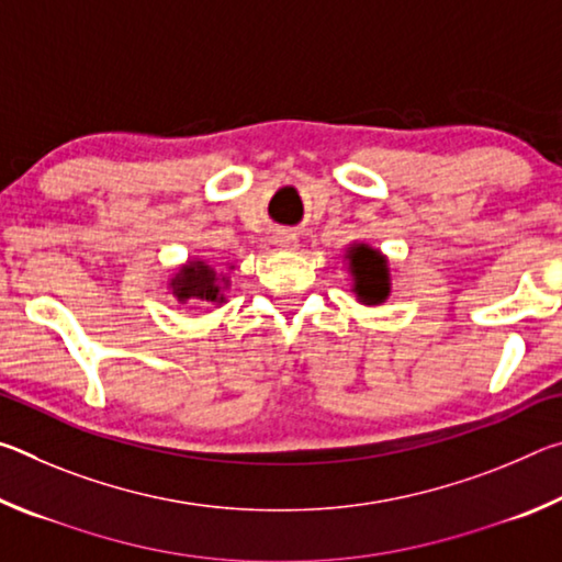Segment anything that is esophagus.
<instances>
[{"instance_id":"34e87169","label":"esophagus","mask_w":562,"mask_h":562,"mask_svg":"<svg viewBox=\"0 0 562 562\" xmlns=\"http://www.w3.org/2000/svg\"><path fill=\"white\" fill-rule=\"evenodd\" d=\"M272 243L280 247V250H292L294 245H297V237H294V233H290V231H280L278 235L272 237Z\"/></svg>"}]
</instances>
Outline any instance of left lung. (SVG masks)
<instances>
[{
	"label": "left lung",
	"mask_w": 562,
	"mask_h": 562,
	"mask_svg": "<svg viewBox=\"0 0 562 562\" xmlns=\"http://www.w3.org/2000/svg\"><path fill=\"white\" fill-rule=\"evenodd\" d=\"M347 260L359 302L382 304L389 297V290H392L384 255L374 250V247L361 243L349 247Z\"/></svg>",
	"instance_id": "obj_1"
}]
</instances>
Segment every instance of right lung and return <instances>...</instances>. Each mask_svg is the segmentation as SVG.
<instances>
[{
	"instance_id": "obj_1",
	"label": "right lung",
	"mask_w": 562,
	"mask_h": 562,
	"mask_svg": "<svg viewBox=\"0 0 562 562\" xmlns=\"http://www.w3.org/2000/svg\"><path fill=\"white\" fill-rule=\"evenodd\" d=\"M225 290H227V278L217 274L213 265L205 260H188L183 268H180L173 278H170V292L176 294L180 304L186 302H225Z\"/></svg>"
}]
</instances>
